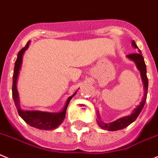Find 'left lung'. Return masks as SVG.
Wrapping results in <instances>:
<instances>
[{
    "instance_id": "1",
    "label": "left lung",
    "mask_w": 158,
    "mask_h": 158,
    "mask_svg": "<svg viewBox=\"0 0 158 158\" xmlns=\"http://www.w3.org/2000/svg\"><path fill=\"white\" fill-rule=\"evenodd\" d=\"M132 45L134 46V48L137 49L138 52L137 53H131L127 55V57L130 58V60L134 61L136 63V66H137L138 70L140 71L141 77H142V81L143 82L144 85V97L143 98V101L140 102V104L133 110V113L128 116L123 117L121 118L115 120V121L112 122L110 123H104L101 121L99 117H98L97 123L99 125L101 128L104 129V130H107L109 131H115V130H119L122 129H124L126 127L130 125L133 122H134L139 115L140 112L142 111L143 108L144 104H145L146 99H147V95H148V76H147V69H146V64L144 62L143 57L142 54H141V51L139 48L136 46V43L134 41L132 42Z\"/></svg>"
}]
</instances>
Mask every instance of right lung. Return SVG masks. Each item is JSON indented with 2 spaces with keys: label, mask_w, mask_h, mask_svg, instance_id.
Returning a JSON list of instances; mask_svg holds the SVG:
<instances>
[{
  "label": "right lung",
  "mask_w": 158,
  "mask_h": 158,
  "mask_svg": "<svg viewBox=\"0 0 158 158\" xmlns=\"http://www.w3.org/2000/svg\"><path fill=\"white\" fill-rule=\"evenodd\" d=\"M30 41L27 43L25 46L22 48L18 53V57L15 64L14 69V74H13V85H12V97L14 99L15 105L16 106L19 115L23 118L24 121L31 127H35V128L40 129V130H51L57 128L61 123L64 121V118L66 116V111L70 101L71 100L72 98L76 94L77 92L72 96L68 98L64 106L62 112H58V113H52V112H40V111H24L21 109L19 106V94H18L17 87H16V83H17L18 76L19 73V70L21 69L22 63V56L25 52V51L28 49L29 46Z\"/></svg>",
  "instance_id": "add662e5"
}]
</instances>
